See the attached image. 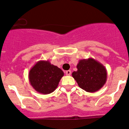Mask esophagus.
Masks as SVG:
<instances>
[{
  "mask_svg": "<svg viewBox=\"0 0 129 129\" xmlns=\"http://www.w3.org/2000/svg\"><path fill=\"white\" fill-rule=\"evenodd\" d=\"M71 74V71L70 70H68L66 71V75H70Z\"/></svg>",
  "mask_w": 129,
  "mask_h": 129,
  "instance_id": "34e87169",
  "label": "esophagus"
}]
</instances>
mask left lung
<instances>
[{"label":"left lung","instance_id":"left-lung-1","mask_svg":"<svg viewBox=\"0 0 129 129\" xmlns=\"http://www.w3.org/2000/svg\"><path fill=\"white\" fill-rule=\"evenodd\" d=\"M77 68V71L72 72V77L80 88L86 92L92 93L98 91L106 83V69L95 59L80 60Z\"/></svg>","mask_w":129,"mask_h":129}]
</instances>
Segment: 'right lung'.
Returning a JSON list of instances; mask_svg holds the SVG:
<instances>
[{
  "mask_svg": "<svg viewBox=\"0 0 129 129\" xmlns=\"http://www.w3.org/2000/svg\"><path fill=\"white\" fill-rule=\"evenodd\" d=\"M64 72L49 60L37 61L30 69L29 81L32 87L39 93L49 94L57 89Z\"/></svg>",
  "mask_w": 129,
  "mask_h": 129,
  "instance_id": "right-lung-1",
  "label": "right lung"
}]
</instances>
